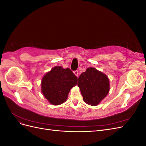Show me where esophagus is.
<instances>
[{"label": "esophagus", "instance_id": "esophagus-1", "mask_svg": "<svg viewBox=\"0 0 146 146\" xmlns=\"http://www.w3.org/2000/svg\"><path fill=\"white\" fill-rule=\"evenodd\" d=\"M74 74L76 75V76L77 77H78V72L77 71V70H76V71H74Z\"/></svg>", "mask_w": 146, "mask_h": 146}]
</instances>
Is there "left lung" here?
<instances>
[{
    "label": "left lung",
    "mask_w": 146,
    "mask_h": 146,
    "mask_svg": "<svg viewBox=\"0 0 146 146\" xmlns=\"http://www.w3.org/2000/svg\"><path fill=\"white\" fill-rule=\"evenodd\" d=\"M77 85L86 104L97 106L107 96L110 89L107 75L94 68H88L80 74Z\"/></svg>",
    "instance_id": "1"
}]
</instances>
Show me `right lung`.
Instances as JSON below:
<instances>
[{
	"label": "right lung",
	"mask_w": 146,
	"mask_h": 146,
	"mask_svg": "<svg viewBox=\"0 0 146 146\" xmlns=\"http://www.w3.org/2000/svg\"><path fill=\"white\" fill-rule=\"evenodd\" d=\"M77 83V77L69 68L55 66L43 76L41 92L53 105H59L67 100L69 92Z\"/></svg>",
	"instance_id": "obj_1"
}]
</instances>
